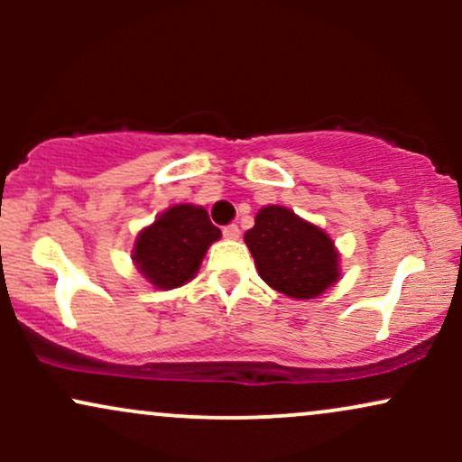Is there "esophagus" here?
Instances as JSON below:
<instances>
[{
    "instance_id": "obj_1",
    "label": "esophagus",
    "mask_w": 462,
    "mask_h": 462,
    "mask_svg": "<svg viewBox=\"0 0 462 462\" xmlns=\"http://www.w3.org/2000/svg\"><path fill=\"white\" fill-rule=\"evenodd\" d=\"M241 236V230H238V226H226L224 227V238H227V241H236V238Z\"/></svg>"
}]
</instances>
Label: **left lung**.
Returning a JSON list of instances; mask_svg holds the SVG:
<instances>
[{
	"mask_svg": "<svg viewBox=\"0 0 462 462\" xmlns=\"http://www.w3.org/2000/svg\"><path fill=\"white\" fill-rule=\"evenodd\" d=\"M258 275L278 293L315 300L341 278V254L319 226L286 206H264L245 232Z\"/></svg>",
	"mask_w": 462,
	"mask_h": 462,
	"instance_id": "1",
	"label": "left lung"
}]
</instances>
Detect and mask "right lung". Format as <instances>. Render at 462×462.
<instances>
[{"mask_svg":"<svg viewBox=\"0 0 462 462\" xmlns=\"http://www.w3.org/2000/svg\"><path fill=\"white\" fill-rule=\"evenodd\" d=\"M219 238L221 230L210 224L206 208L195 204L169 206L139 232L132 263L153 289H178L198 275L206 252Z\"/></svg>","mask_w":462,"mask_h":462,"instance_id":"right-lung-1","label":"right lung"}]
</instances>
